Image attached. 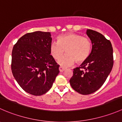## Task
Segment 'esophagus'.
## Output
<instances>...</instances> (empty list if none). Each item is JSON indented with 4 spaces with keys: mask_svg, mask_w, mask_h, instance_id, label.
<instances>
[{
    "mask_svg": "<svg viewBox=\"0 0 122 122\" xmlns=\"http://www.w3.org/2000/svg\"><path fill=\"white\" fill-rule=\"evenodd\" d=\"M65 70H66V69H65L64 68H63V67H59V70H60V72H63Z\"/></svg>",
    "mask_w": 122,
    "mask_h": 122,
    "instance_id": "1",
    "label": "esophagus"
}]
</instances>
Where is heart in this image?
Returning a JSON list of instances; mask_svg holds the SVG:
<instances>
[{
  "mask_svg": "<svg viewBox=\"0 0 122 122\" xmlns=\"http://www.w3.org/2000/svg\"><path fill=\"white\" fill-rule=\"evenodd\" d=\"M66 50L67 54L60 58ZM92 42L89 38L79 34L69 33L59 36L57 42H52L50 45V52L58 63L64 67H70L75 62L81 63L90 54Z\"/></svg>",
  "mask_w": 122,
  "mask_h": 122,
  "instance_id": "obj_1",
  "label": "heart"
}]
</instances>
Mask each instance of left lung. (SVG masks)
Wrapping results in <instances>:
<instances>
[{
    "mask_svg": "<svg viewBox=\"0 0 122 122\" xmlns=\"http://www.w3.org/2000/svg\"><path fill=\"white\" fill-rule=\"evenodd\" d=\"M92 48L88 58L74 69L70 80L72 88L83 95L99 89L110 74L113 66V48L110 41L95 30L87 29Z\"/></svg>",
    "mask_w": 122,
    "mask_h": 122,
    "instance_id": "obj_1",
    "label": "left lung"
}]
</instances>
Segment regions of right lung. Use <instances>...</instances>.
I'll use <instances>...</instances> for the list:
<instances>
[{
  "instance_id": "add662e5",
  "label": "right lung",
  "mask_w": 122,
  "mask_h": 122,
  "mask_svg": "<svg viewBox=\"0 0 122 122\" xmlns=\"http://www.w3.org/2000/svg\"><path fill=\"white\" fill-rule=\"evenodd\" d=\"M50 32L35 31L22 36L12 52V74L23 90L41 96L52 87L59 74V65L51 55Z\"/></svg>"
}]
</instances>
